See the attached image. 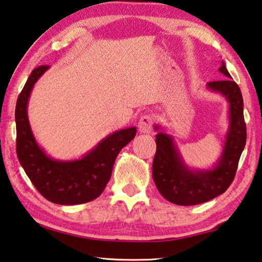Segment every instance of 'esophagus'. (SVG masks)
Returning <instances> with one entry per match:
<instances>
[{
    "mask_svg": "<svg viewBox=\"0 0 262 262\" xmlns=\"http://www.w3.org/2000/svg\"><path fill=\"white\" fill-rule=\"evenodd\" d=\"M154 122H155V118L151 115H144L142 116L140 121H139V129L141 133H149L152 132V127H154Z\"/></svg>",
    "mask_w": 262,
    "mask_h": 262,
    "instance_id": "1",
    "label": "esophagus"
}]
</instances>
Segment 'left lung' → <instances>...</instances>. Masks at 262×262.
<instances>
[{
    "mask_svg": "<svg viewBox=\"0 0 262 262\" xmlns=\"http://www.w3.org/2000/svg\"><path fill=\"white\" fill-rule=\"evenodd\" d=\"M219 71L228 79L208 82L207 88L227 98L230 123L217 164L206 170L190 169L181 158L173 137L165 133L156 135L157 151L152 163V177L161 196L177 205H197L225 192L234 181L241 155L244 150L246 125L243 96L238 84L232 81L223 61ZM159 128L156 126L155 129L158 130Z\"/></svg>",
    "mask_w": 262,
    "mask_h": 262,
    "instance_id": "obj_1",
    "label": "left lung"
}]
</instances>
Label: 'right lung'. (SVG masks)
<instances>
[{
    "mask_svg": "<svg viewBox=\"0 0 262 262\" xmlns=\"http://www.w3.org/2000/svg\"><path fill=\"white\" fill-rule=\"evenodd\" d=\"M49 66L32 71L16 104V150L19 163L42 196L59 205H77L94 201L110 181L119 152L136 135V128L115 132L81 159L60 161L50 158L37 145L27 117V103L33 85Z\"/></svg>",
    "mask_w": 262,
    "mask_h": 262,
    "instance_id": "right-lung-1",
    "label": "right lung"
}]
</instances>
